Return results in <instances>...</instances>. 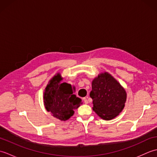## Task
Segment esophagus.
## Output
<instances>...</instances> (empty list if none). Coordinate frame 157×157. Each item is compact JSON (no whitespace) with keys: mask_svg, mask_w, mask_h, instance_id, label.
<instances>
[{"mask_svg":"<svg viewBox=\"0 0 157 157\" xmlns=\"http://www.w3.org/2000/svg\"><path fill=\"white\" fill-rule=\"evenodd\" d=\"M88 96H87V97H86V98H84V101L85 104H88Z\"/></svg>","mask_w":157,"mask_h":157,"instance_id":"1","label":"esophagus"}]
</instances>
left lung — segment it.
<instances>
[{
    "mask_svg": "<svg viewBox=\"0 0 157 157\" xmlns=\"http://www.w3.org/2000/svg\"><path fill=\"white\" fill-rule=\"evenodd\" d=\"M92 109L104 120H111L125 106L127 93L120 83L108 72L99 73L92 82Z\"/></svg>",
    "mask_w": 157,
    "mask_h": 157,
    "instance_id": "obj_1",
    "label": "left lung"
}]
</instances>
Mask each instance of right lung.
<instances>
[{"label": "right lung", "mask_w": 157, "mask_h": 157, "mask_svg": "<svg viewBox=\"0 0 157 157\" xmlns=\"http://www.w3.org/2000/svg\"><path fill=\"white\" fill-rule=\"evenodd\" d=\"M57 73L50 79L43 95L44 105L52 116L61 121H67L74 114V110L82 104L81 99L74 94L75 88L66 82Z\"/></svg>", "instance_id": "obj_1"}]
</instances>
